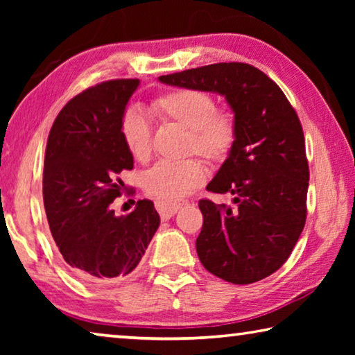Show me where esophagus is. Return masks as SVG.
I'll list each match as a JSON object with an SVG mask.
<instances>
[{"label": "esophagus", "mask_w": 355, "mask_h": 355, "mask_svg": "<svg viewBox=\"0 0 355 355\" xmlns=\"http://www.w3.org/2000/svg\"><path fill=\"white\" fill-rule=\"evenodd\" d=\"M188 205V200L178 199V200H158L156 202V209L161 214V218H171L175 214L180 208Z\"/></svg>", "instance_id": "esophagus-1"}]
</instances>
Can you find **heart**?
<instances>
[{"instance_id":"1","label":"heart","mask_w":355,"mask_h":355,"mask_svg":"<svg viewBox=\"0 0 355 355\" xmlns=\"http://www.w3.org/2000/svg\"><path fill=\"white\" fill-rule=\"evenodd\" d=\"M152 111L163 123L186 130L184 153H197L209 163H222L230 156L238 137L235 112L218 107L216 98L200 89H175L152 101ZM120 131L125 146L136 161L152 156V127L142 112L123 114ZM207 169L199 158L163 161L147 172L144 189L159 200H177L205 182Z\"/></svg>"}]
</instances>
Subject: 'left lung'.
<instances>
[{
  "mask_svg": "<svg viewBox=\"0 0 355 355\" xmlns=\"http://www.w3.org/2000/svg\"><path fill=\"white\" fill-rule=\"evenodd\" d=\"M169 86L224 95L238 137L207 189L235 196V207L202 199L196 241L207 271L248 285L282 268L307 219L309 161L300 120L282 89L244 62H219L159 76Z\"/></svg>",
  "mask_w": 355,
  "mask_h": 355,
  "instance_id": "8db88e82",
  "label": "left lung"
}]
</instances>
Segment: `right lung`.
I'll return each mask as SVG.
<instances>
[{
    "instance_id": "1",
    "label": "right lung",
    "mask_w": 355,
    "mask_h": 355,
    "mask_svg": "<svg viewBox=\"0 0 355 355\" xmlns=\"http://www.w3.org/2000/svg\"><path fill=\"white\" fill-rule=\"evenodd\" d=\"M139 80H111L65 105L48 135L44 205L64 261L76 277L116 284L135 271L159 225L153 202L116 216L122 171L133 169L120 123Z\"/></svg>"
}]
</instances>
